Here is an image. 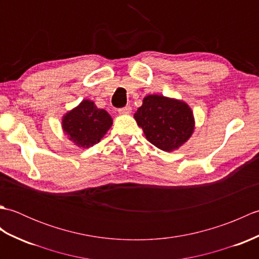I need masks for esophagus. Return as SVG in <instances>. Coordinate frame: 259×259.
Segmentation results:
<instances>
[{"instance_id": "1", "label": "esophagus", "mask_w": 259, "mask_h": 259, "mask_svg": "<svg viewBox=\"0 0 259 259\" xmlns=\"http://www.w3.org/2000/svg\"><path fill=\"white\" fill-rule=\"evenodd\" d=\"M131 112V107L130 106H125L123 108L119 109V113L120 114H128Z\"/></svg>"}]
</instances>
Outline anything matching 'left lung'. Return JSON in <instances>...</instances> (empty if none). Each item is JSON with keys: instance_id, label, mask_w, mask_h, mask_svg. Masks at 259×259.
Returning a JSON list of instances; mask_svg holds the SVG:
<instances>
[{"instance_id": "left-lung-1", "label": "left lung", "mask_w": 259, "mask_h": 259, "mask_svg": "<svg viewBox=\"0 0 259 259\" xmlns=\"http://www.w3.org/2000/svg\"><path fill=\"white\" fill-rule=\"evenodd\" d=\"M135 119L147 140L168 152L183 146L195 129L194 113L188 104L158 95L144 98Z\"/></svg>"}]
</instances>
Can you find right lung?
Masks as SVG:
<instances>
[{"instance_id": "obj_1", "label": "right lung", "mask_w": 259, "mask_h": 259, "mask_svg": "<svg viewBox=\"0 0 259 259\" xmlns=\"http://www.w3.org/2000/svg\"><path fill=\"white\" fill-rule=\"evenodd\" d=\"M112 125V118L91 100H83L62 118V129L78 147L89 148L98 144Z\"/></svg>"}]
</instances>
